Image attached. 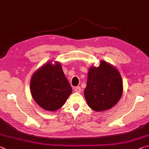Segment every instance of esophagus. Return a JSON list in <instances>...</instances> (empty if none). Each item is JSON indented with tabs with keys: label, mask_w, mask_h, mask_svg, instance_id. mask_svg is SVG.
Wrapping results in <instances>:
<instances>
[{
	"label": "esophagus",
	"mask_w": 149,
	"mask_h": 149,
	"mask_svg": "<svg viewBox=\"0 0 149 149\" xmlns=\"http://www.w3.org/2000/svg\"><path fill=\"white\" fill-rule=\"evenodd\" d=\"M74 91L75 92H77V93H80V92H81V87H80L79 86L75 87L74 88Z\"/></svg>",
	"instance_id": "1"
}]
</instances>
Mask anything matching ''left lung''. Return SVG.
<instances>
[{"instance_id":"obj_1","label":"left lung","mask_w":149,"mask_h":149,"mask_svg":"<svg viewBox=\"0 0 149 149\" xmlns=\"http://www.w3.org/2000/svg\"><path fill=\"white\" fill-rule=\"evenodd\" d=\"M123 83L119 71L101 61L99 67H91L84 95L89 107L95 111L109 109L119 101Z\"/></svg>"}]
</instances>
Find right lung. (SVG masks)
I'll return each instance as SVG.
<instances>
[{"instance_id":"add662e5","label":"right lung","mask_w":149,"mask_h":149,"mask_svg":"<svg viewBox=\"0 0 149 149\" xmlns=\"http://www.w3.org/2000/svg\"><path fill=\"white\" fill-rule=\"evenodd\" d=\"M30 89L37 104L51 111L62 107L72 91L58 62L55 65L48 62L37 70L32 77Z\"/></svg>"}]
</instances>
